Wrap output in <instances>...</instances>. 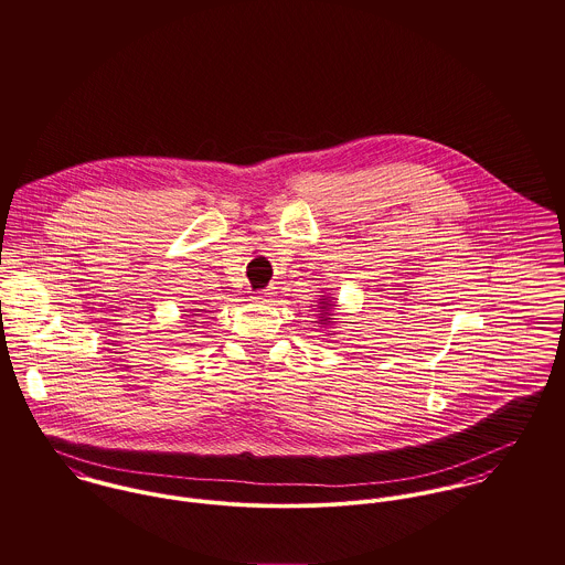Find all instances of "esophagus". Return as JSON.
<instances>
[{"label": "esophagus", "mask_w": 565, "mask_h": 565, "mask_svg": "<svg viewBox=\"0 0 565 565\" xmlns=\"http://www.w3.org/2000/svg\"><path fill=\"white\" fill-rule=\"evenodd\" d=\"M273 297H275V288H266V290L257 292L253 299H255V301H259V303H270V301H273Z\"/></svg>", "instance_id": "esophagus-1"}]
</instances>
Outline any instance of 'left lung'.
Masks as SVG:
<instances>
[{
    "instance_id": "1",
    "label": "left lung",
    "mask_w": 565,
    "mask_h": 565,
    "mask_svg": "<svg viewBox=\"0 0 565 565\" xmlns=\"http://www.w3.org/2000/svg\"><path fill=\"white\" fill-rule=\"evenodd\" d=\"M320 303H322V308H320V312L327 313V318H324V320H329V316H331V313H329V310H327V308H329V303H327V301H320Z\"/></svg>"
}]
</instances>
